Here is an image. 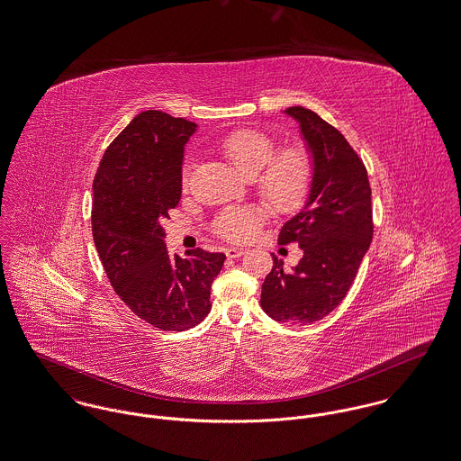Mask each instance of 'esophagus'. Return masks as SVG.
Returning a JSON list of instances; mask_svg holds the SVG:
<instances>
[{
	"instance_id": "1",
	"label": "esophagus",
	"mask_w": 461,
	"mask_h": 461,
	"mask_svg": "<svg viewBox=\"0 0 461 461\" xmlns=\"http://www.w3.org/2000/svg\"><path fill=\"white\" fill-rule=\"evenodd\" d=\"M244 249H239V247H230V249H226V256H228L230 259H237V258H240V256H244Z\"/></svg>"
}]
</instances>
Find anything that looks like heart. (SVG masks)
I'll return each mask as SVG.
<instances>
[{
	"label": "heart",
	"instance_id": "b5f03b06",
	"mask_svg": "<svg viewBox=\"0 0 461 461\" xmlns=\"http://www.w3.org/2000/svg\"><path fill=\"white\" fill-rule=\"evenodd\" d=\"M222 153L244 177L258 176V190L278 212L298 211L310 194L313 183V160L301 148H285L275 153V142L259 131L242 129L222 140ZM191 165L183 170V181H188ZM265 214L259 207H228L217 214L212 231L230 242L250 240L261 226Z\"/></svg>",
	"mask_w": 461,
	"mask_h": 461
}]
</instances>
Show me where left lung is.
I'll list each match as a JSON object with an SVG mask.
<instances>
[{
    "label": "left lung",
    "instance_id": "obj_1",
    "mask_svg": "<svg viewBox=\"0 0 461 461\" xmlns=\"http://www.w3.org/2000/svg\"><path fill=\"white\" fill-rule=\"evenodd\" d=\"M299 123L313 160V183L278 242H296L303 258L291 271L273 254L261 291L267 315L282 324L310 325L329 315L352 287L373 240L367 170L345 136L303 106L284 111Z\"/></svg>",
    "mask_w": 461,
    "mask_h": 461
}]
</instances>
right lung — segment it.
I'll list each match as a JSON object with an SVG mask.
<instances>
[{"mask_svg":"<svg viewBox=\"0 0 461 461\" xmlns=\"http://www.w3.org/2000/svg\"><path fill=\"white\" fill-rule=\"evenodd\" d=\"M196 123L148 109L111 142L94 179L92 235L109 282L139 319L186 330L211 312L226 256H168L162 221L181 200L185 146Z\"/></svg>","mask_w":461,"mask_h":461,"instance_id":"obj_1","label":"right lung"}]
</instances>
